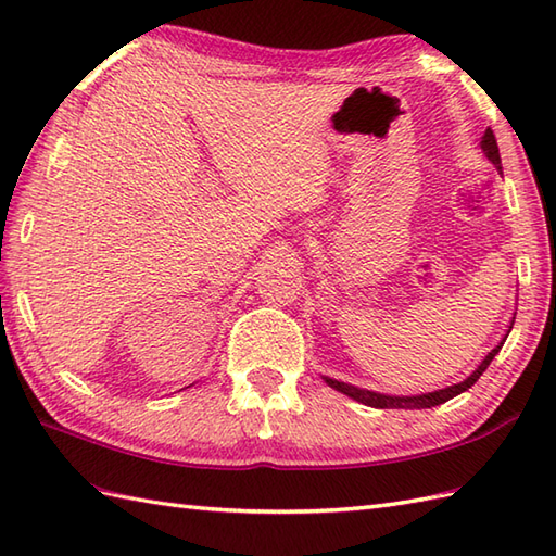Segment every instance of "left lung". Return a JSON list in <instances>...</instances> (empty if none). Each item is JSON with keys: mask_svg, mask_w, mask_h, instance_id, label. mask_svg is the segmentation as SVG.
<instances>
[{"mask_svg": "<svg viewBox=\"0 0 556 556\" xmlns=\"http://www.w3.org/2000/svg\"><path fill=\"white\" fill-rule=\"evenodd\" d=\"M481 149H483V153H485V159L493 163L497 170L502 173V161H500V149H497V139H495V135H493V130H485V135L481 137ZM514 325V321H511ZM511 325H509V329H507V333H505V339H502L493 351H490L483 359H481V365L476 367L467 379L464 381H459V383H453V386H447V389H438V391H431V393H421V395H389V393H377V391H367V389H357V386H353V383H345V381H339V379H331V377H321L325 379L333 391H339V393H343V395H348V397H353V400H357V403H363V405H367V407H377V409H429V407H435V405H443V403H447L450 397H455V395H459V393H464V391H469L471 386L479 381V377L481 374L488 369V365L493 363V357L500 353V348L505 345V341H507V337H509V331H511Z\"/></svg>", "mask_w": 556, "mask_h": 556, "instance_id": "8db88e82", "label": "left lung"}]
</instances>
